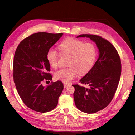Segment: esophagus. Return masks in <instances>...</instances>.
I'll return each instance as SVG.
<instances>
[{
  "label": "esophagus",
  "instance_id": "esophagus-1",
  "mask_svg": "<svg viewBox=\"0 0 135 135\" xmlns=\"http://www.w3.org/2000/svg\"><path fill=\"white\" fill-rule=\"evenodd\" d=\"M68 86H69V84H64V88H66Z\"/></svg>",
  "mask_w": 135,
  "mask_h": 135
}]
</instances>
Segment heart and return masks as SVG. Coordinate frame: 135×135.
Wrapping results in <instances>:
<instances>
[{
    "instance_id": "b5f03b06",
    "label": "heart",
    "mask_w": 135,
    "mask_h": 135,
    "mask_svg": "<svg viewBox=\"0 0 135 135\" xmlns=\"http://www.w3.org/2000/svg\"><path fill=\"white\" fill-rule=\"evenodd\" d=\"M63 55L70 56L68 68H62L55 74L56 80L69 83L79 74L85 75L93 68L97 56V50L94 45L83 41L69 38L59 45ZM47 60L54 68L59 67L60 54L54 49L50 48L47 54Z\"/></svg>"
}]
</instances>
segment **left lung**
I'll list each match as a JSON object with an SVG mask.
<instances>
[{"instance_id":"left-lung-1","label":"left lung","mask_w":135,"mask_h":135,"mask_svg":"<svg viewBox=\"0 0 135 135\" xmlns=\"http://www.w3.org/2000/svg\"><path fill=\"white\" fill-rule=\"evenodd\" d=\"M87 37L94 42L99 49V57L92 69L80 81L88 88L78 84L74 99L77 108L86 113L100 111L110 103L117 88L121 75V61L113 45L99 36L82 34L76 37Z\"/></svg>"}]
</instances>
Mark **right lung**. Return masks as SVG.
<instances>
[{"label": "right lung", "instance_id": "1", "mask_svg": "<svg viewBox=\"0 0 135 135\" xmlns=\"http://www.w3.org/2000/svg\"><path fill=\"white\" fill-rule=\"evenodd\" d=\"M63 33L37 32L21 42L13 59V77L21 99L31 110L44 113L55 109L64 85L60 81L44 87V81H51L47 54Z\"/></svg>", "mask_w": 135, "mask_h": 135}]
</instances>
